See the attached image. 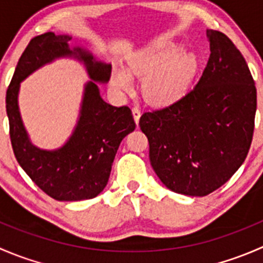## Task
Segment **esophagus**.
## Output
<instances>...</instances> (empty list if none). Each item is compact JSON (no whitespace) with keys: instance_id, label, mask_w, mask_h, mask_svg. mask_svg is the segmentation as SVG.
<instances>
[{"instance_id":"obj_1","label":"esophagus","mask_w":263,"mask_h":263,"mask_svg":"<svg viewBox=\"0 0 263 263\" xmlns=\"http://www.w3.org/2000/svg\"><path fill=\"white\" fill-rule=\"evenodd\" d=\"M132 115H134V118H135V122H136V124H139L140 117H141V110H140L137 107L132 108Z\"/></svg>"}]
</instances>
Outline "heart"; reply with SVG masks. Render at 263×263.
Wrapping results in <instances>:
<instances>
[{"instance_id": "b5f03b06", "label": "heart", "mask_w": 263, "mask_h": 263, "mask_svg": "<svg viewBox=\"0 0 263 263\" xmlns=\"http://www.w3.org/2000/svg\"><path fill=\"white\" fill-rule=\"evenodd\" d=\"M195 53L183 49V44L169 39H158L137 50L127 60V71L115 67L110 85L118 92L134 89V78L141 79V92L147 103L168 107L179 102L190 90L197 73Z\"/></svg>"}]
</instances>
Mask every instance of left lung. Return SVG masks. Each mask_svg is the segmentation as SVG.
<instances>
[{
  "label": "left lung",
  "mask_w": 263,
  "mask_h": 263,
  "mask_svg": "<svg viewBox=\"0 0 263 263\" xmlns=\"http://www.w3.org/2000/svg\"><path fill=\"white\" fill-rule=\"evenodd\" d=\"M206 34L211 53L197 85L179 102L140 118L156 176L173 192L193 197L214 192L240 168L257 108L242 53L225 34Z\"/></svg>",
  "instance_id": "obj_1"
}]
</instances>
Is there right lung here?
<instances>
[{
  "label": "right lung",
  "mask_w": 263,
  "mask_h": 263,
  "mask_svg": "<svg viewBox=\"0 0 263 263\" xmlns=\"http://www.w3.org/2000/svg\"><path fill=\"white\" fill-rule=\"evenodd\" d=\"M72 36L48 31L30 41L21 54L6 92V112L15 158L42 191L58 201L94 198L107 185L122 140L136 127L128 107L104 102L98 84H107L112 65L99 60ZM73 59L84 66V84L78 121L65 144L42 149L32 144L18 107L20 84L33 72L57 59Z\"/></svg>",
  "instance_id": "obj_1"
}]
</instances>
